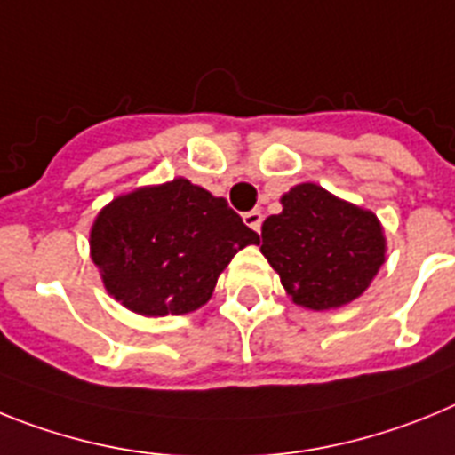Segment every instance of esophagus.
<instances>
[{
	"label": "esophagus",
	"instance_id": "1",
	"mask_svg": "<svg viewBox=\"0 0 455 455\" xmlns=\"http://www.w3.org/2000/svg\"><path fill=\"white\" fill-rule=\"evenodd\" d=\"M244 224L250 228H254V231H260V224H263V212L260 211H250V212H244Z\"/></svg>",
	"mask_w": 455,
	"mask_h": 455
}]
</instances>
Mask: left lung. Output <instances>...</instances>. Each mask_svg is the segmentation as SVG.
<instances>
[{
    "label": "left lung",
    "instance_id": "obj_1",
    "mask_svg": "<svg viewBox=\"0 0 455 455\" xmlns=\"http://www.w3.org/2000/svg\"><path fill=\"white\" fill-rule=\"evenodd\" d=\"M282 205L259 244L291 299L314 311L357 299L385 263L380 220L315 183L295 185Z\"/></svg>",
    "mask_w": 455,
    "mask_h": 455
}]
</instances>
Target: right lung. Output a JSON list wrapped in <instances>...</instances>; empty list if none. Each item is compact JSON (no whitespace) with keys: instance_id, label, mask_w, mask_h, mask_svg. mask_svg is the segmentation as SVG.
<instances>
[{"instance_id":"add662e5","label":"right lung","mask_w":455,"mask_h":455,"mask_svg":"<svg viewBox=\"0 0 455 455\" xmlns=\"http://www.w3.org/2000/svg\"><path fill=\"white\" fill-rule=\"evenodd\" d=\"M91 259L116 302L141 315H180L211 299L217 276L259 233L227 199L188 179L116 196L91 227Z\"/></svg>"}]
</instances>
